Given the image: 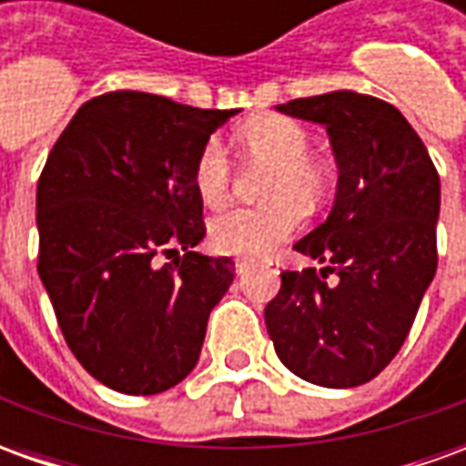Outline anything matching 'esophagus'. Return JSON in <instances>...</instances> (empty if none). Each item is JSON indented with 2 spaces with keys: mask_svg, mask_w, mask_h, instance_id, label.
I'll use <instances>...</instances> for the list:
<instances>
[{
  "mask_svg": "<svg viewBox=\"0 0 466 466\" xmlns=\"http://www.w3.org/2000/svg\"><path fill=\"white\" fill-rule=\"evenodd\" d=\"M234 269H237V274L242 277V274H247L249 269H252V262H249V259H237V262H234Z\"/></svg>",
  "mask_w": 466,
  "mask_h": 466,
  "instance_id": "esophagus-1",
  "label": "esophagus"
}]
</instances>
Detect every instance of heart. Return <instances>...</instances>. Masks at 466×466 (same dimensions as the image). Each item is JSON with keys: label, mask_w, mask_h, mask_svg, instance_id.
<instances>
[{"label": "heart", "mask_w": 466, "mask_h": 466, "mask_svg": "<svg viewBox=\"0 0 466 466\" xmlns=\"http://www.w3.org/2000/svg\"><path fill=\"white\" fill-rule=\"evenodd\" d=\"M244 159L267 164L262 197L257 207H237L214 217L209 244L217 252L262 257L289 239L304 219V204L317 207L327 197L329 177L309 157L312 139L302 124L287 116H257L237 129ZM194 192L209 207H219L232 192V164L217 139L202 144L192 169Z\"/></svg>", "instance_id": "1"}]
</instances>
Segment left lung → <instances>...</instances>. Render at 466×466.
<instances>
[{"mask_svg": "<svg viewBox=\"0 0 466 466\" xmlns=\"http://www.w3.org/2000/svg\"><path fill=\"white\" fill-rule=\"evenodd\" d=\"M277 109L327 127L339 179L327 222L294 244L324 267L282 272L264 322L287 370L347 390L394 360L434 279L440 174L420 134L377 96L342 89Z\"/></svg>", "mask_w": 466, "mask_h": 466, "instance_id": "left-lung-1", "label": "left lung"}]
</instances>
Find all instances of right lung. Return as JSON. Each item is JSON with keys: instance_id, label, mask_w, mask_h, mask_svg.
I'll list each match as a JSON object with an SVG mask.
<instances>
[{"instance_id": "add662e5", "label": "right lung", "mask_w": 466, "mask_h": 466, "mask_svg": "<svg viewBox=\"0 0 466 466\" xmlns=\"http://www.w3.org/2000/svg\"><path fill=\"white\" fill-rule=\"evenodd\" d=\"M239 109L106 92L76 109L36 184L39 277L79 364L122 394H159L194 370L234 279L202 242L197 152ZM177 248L185 254L158 267Z\"/></svg>"}]
</instances>
